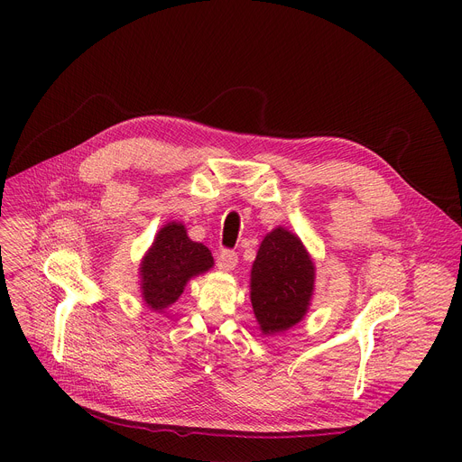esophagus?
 <instances>
[{
	"label": "esophagus",
	"instance_id": "esophagus-1",
	"mask_svg": "<svg viewBox=\"0 0 462 462\" xmlns=\"http://www.w3.org/2000/svg\"><path fill=\"white\" fill-rule=\"evenodd\" d=\"M236 265H237V255H236V252H232V250H223V252L219 254V257H217V267H219V271H223V273H232V271L236 269Z\"/></svg>",
	"mask_w": 462,
	"mask_h": 462
}]
</instances>
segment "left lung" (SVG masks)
I'll return each mask as SVG.
<instances>
[{"mask_svg": "<svg viewBox=\"0 0 462 462\" xmlns=\"http://www.w3.org/2000/svg\"><path fill=\"white\" fill-rule=\"evenodd\" d=\"M316 267L301 239L285 226L263 237L250 271V301L259 331L280 335L298 325L314 296Z\"/></svg>", "mask_w": 462, "mask_h": 462, "instance_id": "left-lung-1", "label": "left lung"}]
</instances>
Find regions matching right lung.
I'll use <instances>...</instances> for the list:
<instances>
[{
	"label": "right lung",
	"mask_w": 462,
	"mask_h": 462,
	"mask_svg": "<svg viewBox=\"0 0 462 462\" xmlns=\"http://www.w3.org/2000/svg\"><path fill=\"white\" fill-rule=\"evenodd\" d=\"M212 267V252L191 241L180 221H170L157 232L141 261V298L148 309L162 312L179 300L191 278Z\"/></svg>",
	"instance_id": "1"
}]
</instances>
